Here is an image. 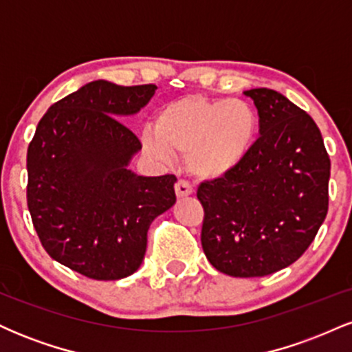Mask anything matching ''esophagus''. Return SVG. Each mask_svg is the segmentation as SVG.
<instances>
[{"instance_id": "obj_1", "label": "esophagus", "mask_w": 352, "mask_h": 352, "mask_svg": "<svg viewBox=\"0 0 352 352\" xmlns=\"http://www.w3.org/2000/svg\"><path fill=\"white\" fill-rule=\"evenodd\" d=\"M175 193H177V197H179V199H184V197L192 195L193 188L187 180L180 179V180H177V184H175Z\"/></svg>"}]
</instances>
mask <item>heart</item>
Here are the masks:
<instances>
[{
    "label": "heart",
    "mask_w": 352,
    "mask_h": 352,
    "mask_svg": "<svg viewBox=\"0 0 352 352\" xmlns=\"http://www.w3.org/2000/svg\"><path fill=\"white\" fill-rule=\"evenodd\" d=\"M256 134V111L245 100L184 96L160 107L155 131L145 129L142 144L159 160H170L173 152L187 153L188 170L213 180L243 164Z\"/></svg>",
    "instance_id": "heart-1"
}]
</instances>
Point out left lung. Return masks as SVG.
Listing matches in <instances>:
<instances>
[{
	"label": "left lung",
	"instance_id": "8db88e82",
	"mask_svg": "<svg viewBox=\"0 0 352 352\" xmlns=\"http://www.w3.org/2000/svg\"><path fill=\"white\" fill-rule=\"evenodd\" d=\"M260 137L240 167L199 185L201 248L218 272L266 276L308 250L329 205L331 160L318 125L273 89L245 91Z\"/></svg>",
	"mask_w": 352,
	"mask_h": 352
}]
</instances>
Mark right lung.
I'll return each mask as SVG.
<instances>
[{"mask_svg":"<svg viewBox=\"0 0 352 352\" xmlns=\"http://www.w3.org/2000/svg\"><path fill=\"white\" fill-rule=\"evenodd\" d=\"M155 84L92 80L52 104L28 147L26 199L47 254L92 280L137 272L153 218L175 204V175L127 168L142 144L117 117L135 114Z\"/></svg>","mask_w":352,"mask_h":352,"instance_id":"obj_1","label":"right lung"}]
</instances>
